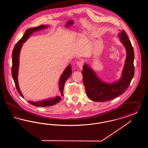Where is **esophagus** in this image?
<instances>
[{
  "label": "esophagus",
  "instance_id": "34e87169",
  "mask_svg": "<svg viewBox=\"0 0 148 148\" xmlns=\"http://www.w3.org/2000/svg\"><path fill=\"white\" fill-rule=\"evenodd\" d=\"M83 65H84V62H83V61H82V60H80V61H79V62L77 63V66H79V68L80 69H83Z\"/></svg>",
  "mask_w": 148,
  "mask_h": 148
}]
</instances>
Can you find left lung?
Listing matches in <instances>:
<instances>
[{
  "mask_svg": "<svg viewBox=\"0 0 148 148\" xmlns=\"http://www.w3.org/2000/svg\"><path fill=\"white\" fill-rule=\"evenodd\" d=\"M120 40L127 50L125 64L122 77L119 81L108 84L100 80L86 64L82 72L83 83L88 97L95 101L104 102L114 99L126 92L134 77V53L133 48L126 32L122 30L119 34Z\"/></svg>",
  "mask_w": 148,
  "mask_h": 148,
  "instance_id": "8db88e82",
  "label": "left lung"
}]
</instances>
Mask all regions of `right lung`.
I'll use <instances>...</instances> for the list:
<instances>
[{
  "instance_id": "1",
  "label": "right lung",
  "mask_w": 148,
  "mask_h": 148,
  "mask_svg": "<svg viewBox=\"0 0 148 148\" xmlns=\"http://www.w3.org/2000/svg\"><path fill=\"white\" fill-rule=\"evenodd\" d=\"M47 28V26L42 25L40 26L34 27L32 28H29L26 30L23 36L21 39L16 42L14 47V49L12 53V77L14 80V83L15 85L16 90L18 93L20 94L22 98H24L23 94H21L18 82V67H19V53L20 50L21 49L23 43L25 42L34 32L41 30L42 29ZM71 64L68 66V67L65 69L63 73L62 74L60 81H59V91H60V96L56 97L55 98H49L47 100H44L42 101H38V102H33L29 101V103L31 104L36 106H53L56 105V103H59L61 97L63 96L64 86L66 81L69 77L71 74Z\"/></svg>"
}]
</instances>
